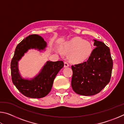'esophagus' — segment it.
I'll return each mask as SVG.
<instances>
[{
	"mask_svg": "<svg viewBox=\"0 0 124 124\" xmlns=\"http://www.w3.org/2000/svg\"><path fill=\"white\" fill-rule=\"evenodd\" d=\"M64 67H68L69 66H70V65H69V63H68V62H67V61H65L64 62Z\"/></svg>",
	"mask_w": 124,
	"mask_h": 124,
	"instance_id": "obj_1",
	"label": "esophagus"
}]
</instances>
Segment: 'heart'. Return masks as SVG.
Instances as JSON below:
<instances>
[{
  "mask_svg": "<svg viewBox=\"0 0 124 124\" xmlns=\"http://www.w3.org/2000/svg\"><path fill=\"white\" fill-rule=\"evenodd\" d=\"M61 51L64 54L70 53L68 58L71 62L80 63L90 57L92 47L89 42L80 38H74L62 45Z\"/></svg>",
  "mask_w": 124,
  "mask_h": 124,
  "instance_id": "obj_1",
  "label": "heart"
}]
</instances>
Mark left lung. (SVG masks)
Returning <instances> with one entry per match:
<instances>
[{
	"instance_id": "left-lung-1",
	"label": "left lung",
	"mask_w": 124,
	"mask_h": 124,
	"mask_svg": "<svg viewBox=\"0 0 124 124\" xmlns=\"http://www.w3.org/2000/svg\"><path fill=\"white\" fill-rule=\"evenodd\" d=\"M94 41L96 47L87 61L71 67V85L79 95L92 96L99 93L111 78L113 63L109 48L102 41Z\"/></svg>"
}]
</instances>
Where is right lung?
Wrapping results in <instances>:
<instances>
[{
	"mask_svg": "<svg viewBox=\"0 0 124 124\" xmlns=\"http://www.w3.org/2000/svg\"><path fill=\"white\" fill-rule=\"evenodd\" d=\"M46 43L41 37L32 34L26 37L17 45L11 62V79L21 93L33 98L45 97L51 91L54 80L58 72L64 66L62 61H47L40 73L32 80L22 79L18 73V61L30 49L44 50Z\"/></svg>",
	"mask_w": 124,
	"mask_h": 124,
	"instance_id": "obj_1",
	"label": "right lung"
}]
</instances>
